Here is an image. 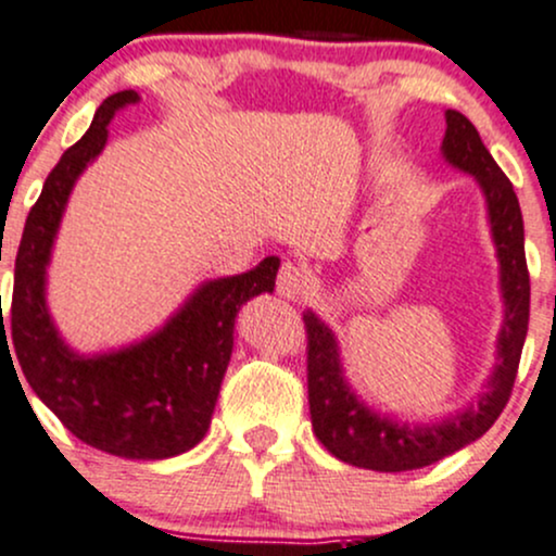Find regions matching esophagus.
<instances>
[{
	"instance_id": "34e87169",
	"label": "esophagus",
	"mask_w": 556,
	"mask_h": 556,
	"mask_svg": "<svg viewBox=\"0 0 556 556\" xmlns=\"http://www.w3.org/2000/svg\"><path fill=\"white\" fill-rule=\"evenodd\" d=\"M277 290L279 295L292 298V301H295V298H303L311 290L308 271L303 266L290 264L288 261V264H282V268H279L277 274Z\"/></svg>"
}]
</instances>
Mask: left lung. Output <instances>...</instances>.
Here are the masks:
<instances>
[{"label":"left lung","instance_id":"8db88e82","mask_svg":"<svg viewBox=\"0 0 556 556\" xmlns=\"http://www.w3.org/2000/svg\"><path fill=\"white\" fill-rule=\"evenodd\" d=\"M443 155L456 168L472 174L485 192L493 240L502 261L506 306L502 338H498V367L493 371L488 393L465 414H456L454 419L441 425H399L388 417H377L351 393L343 380L332 332L306 311L303 327H306L311 425L321 446L345 465L375 469V472H406V469L435 465L443 456L465 448L467 443L478 441L485 430H491L515 388L530 319V274L520 203L511 181L496 166L478 129L456 110H446Z\"/></svg>","mask_w":556,"mask_h":556}]
</instances>
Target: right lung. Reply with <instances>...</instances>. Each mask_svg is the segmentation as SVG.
<instances>
[{
    "label": "right lung",
    "mask_w": 556,
    "mask_h": 556,
    "mask_svg": "<svg viewBox=\"0 0 556 556\" xmlns=\"http://www.w3.org/2000/svg\"><path fill=\"white\" fill-rule=\"evenodd\" d=\"M137 91L110 94L89 131L47 176L30 208L15 255V288L2 348L10 338L17 367L34 393L78 441L124 459H168L208 432L231 345L237 311L274 290L279 258L268 255L237 277L203 285L179 314L144 343L108 356L81 358L63 345L45 306V268L73 181L100 155L115 110L137 102ZM15 367V364H12Z\"/></svg>",
    "instance_id": "obj_1"
}]
</instances>
